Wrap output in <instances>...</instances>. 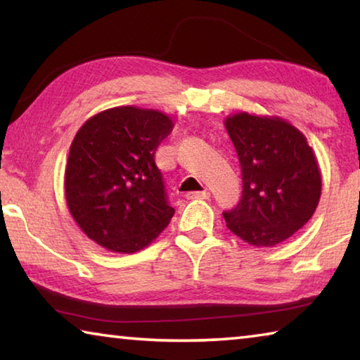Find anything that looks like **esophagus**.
Returning a JSON list of instances; mask_svg holds the SVG:
<instances>
[{
    "instance_id": "1",
    "label": "esophagus",
    "mask_w": 360,
    "mask_h": 360,
    "mask_svg": "<svg viewBox=\"0 0 360 360\" xmlns=\"http://www.w3.org/2000/svg\"><path fill=\"white\" fill-rule=\"evenodd\" d=\"M186 197L188 200H208L210 198V192L208 191H202V192H188Z\"/></svg>"
}]
</instances>
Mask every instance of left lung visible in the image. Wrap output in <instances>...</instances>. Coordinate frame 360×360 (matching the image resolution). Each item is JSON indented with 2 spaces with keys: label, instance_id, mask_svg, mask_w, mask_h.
Instances as JSON below:
<instances>
[{
  "label": "left lung",
  "instance_id": "left-lung-1",
  "mask_svg": "<svg viewBox=\"0 0 360 360\" xmlns=\"http://www.w3.org/2000/svg\"><path fill=\"white\" fill-rule=\"evenodd\" d=\"M243 174L240 203L224 212L231 233L273 248L300 230L318 208L322 179L307 136L278 115L246 111L224 120Z\"/></svg>",
  "mask_w": 360,
  "mask_h": 360
}]
</instances>
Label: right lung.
Listing matches in <instances>:
<instances>
[{
	"instance_id": "right-lung-1",
	"label": "right lung",
	"mask_w": 360,
	"mask_h": 360,
	"mask_svg": "<svg viewBox=\"0 0 360 360\" xmlns=\"http://www.w3.org/2000/svg\"><path fill=\"white\" fill-rule=\"evenodd\" d=\"M173 119L157 109L115 106L92 115L72 139L65 197L72 219L108 251L133 254L172 221L155 150Z\"/></svg>"
}]
</instances>
